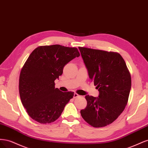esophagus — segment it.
Segmentation results:
<instances>
[{
	"instance_id": "1",
	"label": "esophagus",
	"mask_w": 148,
	"mask_h": 148,
	"mask_svg": "<svg viewBox=\"0 0 148 148\" xmlns=\"http://www.w3.org/2000/svg\"><path fill=\"white\" fill-rule=\"evenodd\" d=\"M80 96L79 95H78L77 93H74V96H73V98H77V97H79Z\"/></svg>"
}]
</instances>
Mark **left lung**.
Returning <instances> with one entry per match:
<instances>
[{
	"label": "left lung",
	"instance_id": "obj_1",
	"mask_svg": "<svg viewBox=\"0 0 148 148\" xmlns=\"http://www.w3.org/2000/svg\"><path fill=\"white\" fill-rule=\"evenodd\" d=\"M89 77L99 92V97L86 95L83 119L93 127L107 126L126 107L132 86L130 73L120 53L78 47Z\"/></svg>",
	"mask_w": 148,
	"mask_h": 148
}]
</instances>
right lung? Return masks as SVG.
Returning <instances> with one entry per match:
<instances>
[{
	"mask_svg": "<svg viewBox=\"0 0 148 148\" xmlns=\"http://www.w3.org/2000/svg\"><path fill=\"white\" fill-rule=\"evenodd\" d=\"M79 55L77 48L59 44L39 46L31 52L19 78L21 101L31 119L46 124L59 118L74 92L60 91L54 81L65 65Z\"/></svg>",
	"mask_w": 148,
	"mask_h": 148,
	"instance_id": "right-lung-1",
	"label": "right lung"
}]
</instances>
